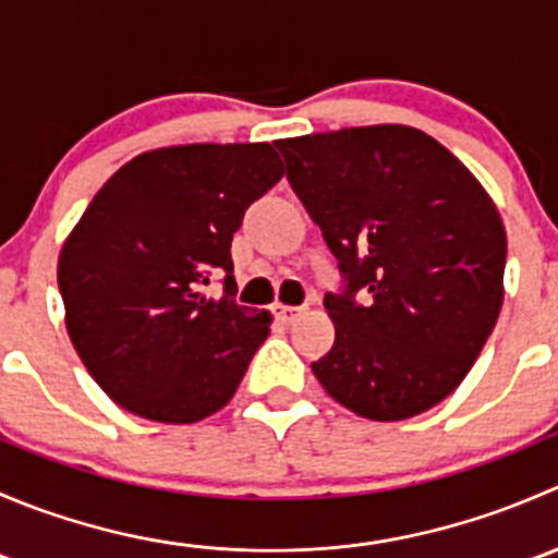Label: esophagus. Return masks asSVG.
Segmentation results:
<instances>
[{"label":"esophagus","mask_w":558,"mask_h":558,"mask_svg":"<svg viewBox=\"0 0 558 558\" xmlns=\"http://www.w3.org/2000/svg\"><path fill=\"white\" fill-rule=\"evenodd\" d=\"M305 313V307H294V305H275V315H278L283 324H291V320H296L300 315Z\"/></svg>","instance_id":"obj_1"}]
</instances>
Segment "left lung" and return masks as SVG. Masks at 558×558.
<instances>
[{"instance_id":"8db88e82","label":"left lung","mask_w":558,"mask_h":558,"mask_svg":"<svg viewBox=\"0 0 558 558\" xmlns=\"http://www.w3.org/2000/svg\"><path fill=\"white\" fill-rule=\"evenodd\" d=\"M286 178L335 253V345L313 362L331 399L404 421L464 380L502 307L508 238L475 174L421 129L380 123L278 140ZM368 291L359 306L352 296Z\"/></svg>"}]
</instances>
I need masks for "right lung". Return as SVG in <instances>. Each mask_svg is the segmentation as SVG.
<instances>
[{"mask_svg": "<svg viewBox=\"0 0 558 558\" xmlns=\"http://www.w3.org/2000/svg\"><path fill=\"white\" fill-rule=\"evenodd\" d=\"M283 172L269 143L170 145L97 191L61 247L59 291L72 345L112 402L194 424L234 397L272 315L234 302L229 247ZM216 271L225 296L207 301Z\"/></svg>", "mask_w": 558, "mask_h": 558, "instance_id": "add662e5", "label": "right lung"}]
</instances>
